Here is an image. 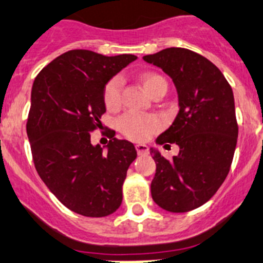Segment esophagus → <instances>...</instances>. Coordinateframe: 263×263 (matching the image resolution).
I'll list each match as a JSON object with an SVG mask.
<instances>
[{"instance_id": "esophagus-1", "label": "esophagus", "mask_w": 263, "mask_h": 263, "mask_svg": "<svg viewBox=\"0 0 263 263\" xmlns=\"http://www.w3.org/2000/svg\"><path fill=\"white\" fill-rule=\"evenodd\" d=\"M136 150L138 153V155H147L148 154V146L143 143L136 144Z\"/></svg>"}]
</instances>
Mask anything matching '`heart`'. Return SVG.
Returning <instances> with one entry per match:
<instances>
[{"label":"heart","instance_id":"obj_1","mask_svg":"<svg viewBox=\"0 0 263 263\" xmlns=\"http://www.w3.org/2000/svg\"><path fill=\"white\" fill-rule=\"evenodd\" d=\"M142 83L144 90L147 91L148 95L160 87L167 88V81L160 74L147 71L142 76ZM121 88L122 81L120 77H115L107 83L104 88V102L109 109L117 108L121 103ZM160 126V122L154 116H139L127 113L122 116L119 121V129L121 133L125 134L127 138L134 141H146L150 138Z\"/></svg>","mask_w":263,"mask_h":263}]
</instances>
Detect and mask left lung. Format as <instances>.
<instances>
[{"label":"left lung","instance_id":"left-lung-1","mask_svg":"<svg viewBox=\"0 0 263 263\" xmlns=\"http://www.w3.org/2000/svg\"><path fill=\"white\" fill-rule=\"evenodd\" d=\"M175 84L179 112L156 143H176L179 155L167 160L150 148L156 163L151 196L171 213H186L206 203L224 182L237 144L232 88L206 57L185 48H167L144 56Z\"/></svg>","mask_w":263,"mask_h":263}]
</instances>
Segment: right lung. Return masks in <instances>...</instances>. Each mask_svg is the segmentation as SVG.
<instances>
[{
  "label": "right lung",
  "mask_w": 263,
  "mask_h": 263,
  "mask_svg": "<svg viewBox=\"0 0 263 263\" xmlns=\"http://www.w3.org/2000/svg\"><path fill=\"white\" fill-rule=\"evenodd\" d=\"M136 60L134 54L69 50L48 64L32 84L27 136L35 168L57 199L83 216L110 215L122 202L136 147L117 138L105 147L93 146L90 133L100 127L107 110V83Z\"/></svg>",
  "instance_id": "obj_1"
}]
</instances>
